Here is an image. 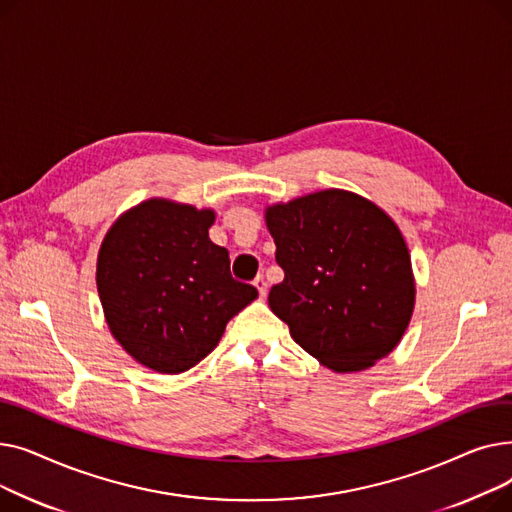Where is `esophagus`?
<instances>
[{
  "mask_svg": "<svg viewBox=\"0 0 512 512\" xmlns=\"http://www.w3.org/2000/svg\"><path fill=\"white\" fill-rule=\"evenodd\" d=\"M253 284H255V288L259 290V297L265 299V294H267V282H265V278H263V276H257V278L253 280Z\"/></svg>",
  "mask_w": 512,
  "mask_h": 512,
  "instance_id": "obj_1",
  "label": "esophagus"
}]
</instances>
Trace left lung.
Segmentation results:
<instances>
[{
    "mask_svg": "<svg viewBox=\"0 0 512 512\" xmlns=\"http://www.w3.org/2000/svg\"><path fill=\"white\" fill-rule=\"evenodd\" d=\"M284 280L270 309L290 336L336 373L394 351L415 307L407 242L378 205L340 188L265 209Z\"/></svg>",
    "mask_w": 512,
    "mask_h": 512,
    "instance_id": "obj_1",
    "label": "left lung"
}]
</instances>
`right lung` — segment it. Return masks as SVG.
Segmentation results:
<instances>
[{"mask_svg": "<svg viewBox=\"0 0 512 512\" xmlns=\"http://www.w3.org/2000/svg\"><path fill=\"white\" fill-rule=\"evenodd\" d=\"M211 209L149 199L107 230L97 290L114 338L141 365L182 373L218 346L226 324L257 288L230 274L224 247L209 240Z\"/></svg>", "mask_w": 512, "mask_h": 512, "instance_id": "obj_1", "label": "right lung"}]
</instances>
